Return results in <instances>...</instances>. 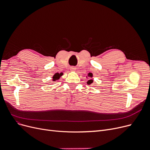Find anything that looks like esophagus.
Here are the masks:
<instances>
[{
    "instance_id": "1",
    "label": "esophagus",
    "mask_w": 150,
    "mask_h": 150,
    "mask_svg": "<svg viewBox=\"0 0 150 150\" xmlns=\"http://www.w3.org/2000/svg\"><path fill=\"white\" fill-rule=\"evenodd\" d=\"M70 71H75L76 70V68H75V67H71L70 69Z\"/></svg>"
}]
</instances>
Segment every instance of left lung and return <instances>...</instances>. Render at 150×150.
Here are the masks:
<instances>
[{"mask_svg": "<svg viewBox=\"0 0 150 150\" xmlns=\"http://www.w3.org/2000/svg\"><path fill=\"white\" fill-rule=\"evenodd\" d=\"M88 76L89 77L92 78V77H93V74H92V73H89L88 75ZM93 83V80H91V79L87 81V84H88V85H89V84H92Z\"/></svg>", "mask_w": 150, "mask_h": 150, "instance_id": "left-lung-1", "label": "left lung"}]
</instances>
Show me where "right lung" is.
Instances as JSON below:
<instances>
[{
	"label": "right lung",
	"mask_w": 150,
	"mask_h": 150,
	"mask_svg": "<svg viewBox=\"0 0 150 150\" xmlns=\"http://www.w3.org/2000/svg\"><path fill=\"white\" fill-rule=\"evenodd\" d=\"M62 74H63L62 73H61V74L56 73V74H55L53 75V81H55L57 80H59L60 76H61L62 75Z\"/></svg>",
	"instance_id": "obj_1"
}]
</instances>
